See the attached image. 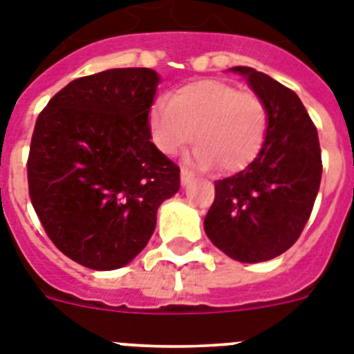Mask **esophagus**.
<instances>
[{
	"label": "esophagus",
	"mask_w": 354,
	"mask_h": 354,
	"mask_svg": "<svg viewBox=\"0 0 354 354\" xmlns=\"http://www.w3.org/2000/svg\"><path fill=\"white\" fill-rule=\"evenodd\" d=\"M180 178H181V185L187 187L190 183V181L194 180V174L190 173L189 169H181V171H180Z\"/></svg>",
	"instance_id": "esophagus-1"
}]
</instances>
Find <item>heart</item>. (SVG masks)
<instances>
[{"mask_svg":"<svg viewBox=\"0 0 354 354\" xmlns=\"http://www.w3.org/2000/svg\"><path fill=\"white\" fill-rule=\"evenodd\" d=\"M147 126L160 153L176 155L194 140L196 131L199 144L190 162L201 169L217 164L223 173H236L262 149L267 112L253 94L217 80H201L153 104Z\"/></svg>","mask_w":354,"mask_h":354,"instance_id":"obj_1","label":"heart"}]
</instances>
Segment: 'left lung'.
Listing matches in <instances>:
<instances>
[{
    "mask_svg": "<svg viewBox=\"0 0 354 354\" xmlns=\"http://www.w3.org/2000/svg\"><path fill=\"white\" fill-rule=\"evenodd\" d=\"M267 112L266 140L241 173L215 181L205 233L242 263L279 257L299 239L321 185V146L305 106L285 85L253 67L236 66Z\"/></svg>",
    "mask_w": 354,
    "mask_h": 354,
    "instance_id": "obj_1",
    "label": "left lung"
}]
</instances>
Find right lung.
<instances>
[{
    "label": "right lung",
    "instance_id": "right-lung-1",
    "mask_svg": "<svg viewBox=\"0 0 354 354\" xmlns=\"http://www.w3.org/2000/svg\"><path fill=\"white\" fill-rule=\"evenodd\" d=\"M158 84L147 67L103 71L66 85L37 119L30 198L49 239L80 266H128L180 190V167L147 126Z\"/></svg>",
    "mask_w": 354,
    "mask_h": 354
}]
</instances>
